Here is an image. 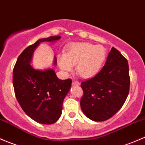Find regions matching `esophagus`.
Instances as JSON below:
<instances>
[{
	"mask_svg": "<svg viewBox=\"0 0 145 145\" xmlns=\"http://www.w3.org/2000/svg\"><path fill=\"white\" fill-rule=\"evenodd\" d=\"M80 84L79 82L78 81H77V80H74V81H72V86H79Z\"/></svg>",
	"mask_w": 145,
	"mask_h": 145,
	"instance_id": "obj_1",
	"label": "esophagus"
}]
</instances>
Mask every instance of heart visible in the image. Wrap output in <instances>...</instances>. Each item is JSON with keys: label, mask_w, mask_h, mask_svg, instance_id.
<instances>
[{"label": "heart", "mask_w": 145, "mask_h": 145, "mask_svg": "<svg viewBox=\"0 0 145 145\" xmlns=\"http://www.w3.org/2000/svg\"><path fill=\"white\" fill-rule=\"evenodd\" d=\"M106 58V50L102 45L88 42H75L59 54L57 61L65 72H71L76 65V72L84 78H89L98 72Z\"/></svg>", "instance_id": "1"}]
</instances>
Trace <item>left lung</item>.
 <instances>
[{
    "instance_id": "left-lung-1",
    "label": "left lung",
    "mask_w": 145,
    "mask_h": 145,
    "mask_svg": "<svg viewBox=\"0 0 145 145\" xmlns=\"http://www.w3.org/2000/svg\"><path fill=\"white\" fill-rule=\"evenodd\" d=\"M81 87L84 95L80 106L84 114L95 121L109 119L121 108L129 93L127 59L112 47L101 71L82 82Z\"/></svg>"
}]
</instances>
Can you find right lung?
I'll list each match as a JSON object with an SVG mask.
<instances>
[{
	"mask_svg": "<svg viewBox=\"0 0 145 145\" xmlns=\"http://www.w3.org/2000/svg\"><path fill=\"white\" fill-rule=\"evenodd\" d=\"M60 36L38 40L18 57L13 70V86L17 101L30 118L42 124L55 123L62 113L63 103L72 80H59L53 69L35 70L31 61L35 49L43 42H55ZM54 65L56 59L54 57Z\"/></svg>",
	"mask_w": 145,
	"mask_h": 145,
	"instance_id": "add662e5",
	"label": "right lung"
}]
</instances>
